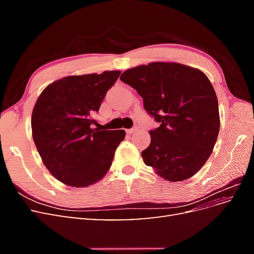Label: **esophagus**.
<instances>
[{
    "label": "esophagus",
    "mask_w": 254,
    "mask_h": 254,
    "mask_svg": "<svg viewBox=\"0 0 254 254\" xmlns=\"http://www.w3.org/2000/svg\"><path fill=\"white\" fill-rule=\"evenodd\" d=\"M136 127H134V128H131V129H127L126 130V132L128 133V134H133V133H135L136 132Z\"/></svg>",
    "instance_id": "esophagus-1"
}]
</instances>
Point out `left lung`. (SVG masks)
Returning a JSON list of instances; mask_svg holds the SVG:
<instances>
[{"label": "left lung", "mask_w": 254, "mask_h": 254, "mask_svg": "<svg viewBox=\"0 0 254 254\" xmlns=\"http://www.w3.org/2000/svg\"><path fill=\"white\" fill-rule=\"evenodd\" d=\"M120 79L137 91L145 110L160 124L149 131L144 163L171 182L197 174L211 156L220 127L217 96L206 75L159 61L128 68Z\"/></svg>", "instance_id": "8db88e82"}]
</instances>
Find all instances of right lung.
<instances>
[{
    "label": "right lung",
    "instance_id": "1",
    "mask_svg": "<svg viewBox=\"0 0 254 254\" xmlns=\"http://www.w3.org/2000/svg\"><path fill=\"white\" fill-rule=\"evenodd\" d=\"M121 71L73 75L50 83L32 114L33 139L42 162L57 180L86 188L103 179L125 130L92 128L103 99Z\"/></svg>",
    "mask_w": 254,
    "mask_h": 254
}]
</instances>
